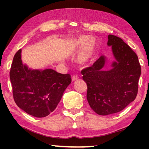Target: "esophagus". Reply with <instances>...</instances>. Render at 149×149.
<instances>
[{
    "label": "esophagus",
    "instance_id": "obj_1",
    "mask_svg": "<svg viewBox=\"0 0 149 149\" xmlns=\"http://www.w3.org/2000/svg\"><path fill=\"white\" fill-rule=\"evenodd\" d=\"M77 79H78V76H77V75H73V77H72V81H75L77 80Z\"/></svg>",
    "mask_w": 149,
    "mask_h": 149
}]
</instances>
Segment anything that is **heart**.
<instances>
[{
  "label": "heart",
  "mask_w": 149,
  "mask_h": 149,
  "mask_svg": "<svg viewBox=\"0 0 149 149\" xmlns=\"http://www.w3.org/2000/svg\"><path fill=\"white\" fill-rule=\"evenodd\" d=\"M99 42L95 37L82 35L73 39L68 45L69 52L72 55L81 51L77 58V61L85 65L93 62L97 55Z\"/></svg>",
  "instance_id": "obj_1"
}]
</instances>
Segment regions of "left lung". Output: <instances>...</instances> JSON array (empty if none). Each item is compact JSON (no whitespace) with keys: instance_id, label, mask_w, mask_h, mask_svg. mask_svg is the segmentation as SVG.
I'll return each mask as SVG.
<instances>
[{"instance_id":"8db88e82","label":"left lung","mask_w":149,"mask_h":149,"mask_svg":"<svg viewBox=\"0 0 149 149\" xmlns=\"http://www.w3.org/2000/svg\"><path fill=\"white\" fill-rule=\"evenodd\" d=\"M114 61L106 70L107 58L100 56L91 67L81 71L87 85V99L97 114L107 116L119 112L135 99L141 74L138 57L120 37L108 35Z\"/></svg>"}]
</instances>
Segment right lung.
Wrapping results in <instances>:
<instances>
[{
  "label": "right lung",
  "instance_id": "obj_1",
  "mask_svg": "<svg viewBox=\"0 0 149 149\" xmlns=\"http://www.w3.org/2000/svg\"><path fill=\"white\" fill-rule=\"evenodd\" d=\"M21 53L20 49L15 54L10 71L14 101L27 114L46 117L58 104L71 77L50 68L32 69L22 62Z\"/></svg>",
  "mask_w": 149,
  "mask_h": 149
}]
</instances>
